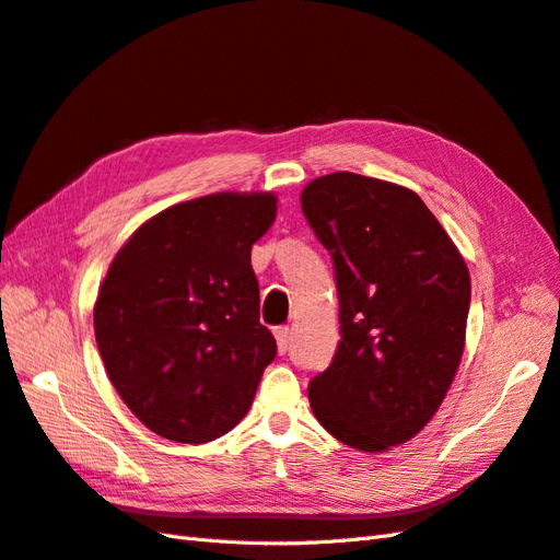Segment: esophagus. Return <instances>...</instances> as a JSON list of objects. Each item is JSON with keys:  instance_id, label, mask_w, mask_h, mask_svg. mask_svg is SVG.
<instances>
[{"instance_id": "34e87169", "label": "esophagus", "mask_w": 560, "mask_h": 560, "mask_svg": "<svg viewBox=\"0 0 560 560\" xmlns=\"http://www.w3.org/2000/svg\"><path fill=\"white\" fill-rule=\"evenodd\" d=\"M276 341H278V352L284 354L287 348H290V327H278L276 329Z\"/></svg>"}]
</instances>
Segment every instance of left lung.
<instances>
[{
	"instance_id": "left-lung-1",
	"label": "left lung",
	"mask_w": 560,
	"mask_h": 560,
	"mask_svg": "<svg viewBox=\"0 0 560 560\" xmlns=\"http://www.w3.org/2000/svg\"><path fill=\"white\" fill-rule=\"evenodd\" d=\"M334 259L338 341L308 385L319 425L366 453L409 442L442 406L460 366L469 270L444 226L406 186L354 173L301 194Z\"/></svg>"
}]
</instances>
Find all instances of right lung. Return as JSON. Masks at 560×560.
<instances>
[{
    "label": "right lung",
    "instance_id": "obj_1",
    "mask_svg": "<svg viewBox=\"0 0 560 560\" xmlns=\"http://www.w3.org/2000/svg\"><path fill=\"white\" fill-rule=\"evenodd\" d=\"M276 212L268 191L194 198L147 219L114 257L95 341L118 397L159 436L206 444L249 411L278 350L249 259Z\"/></svg>",
    "mask_w": 560,
    "mask_h": 560
}]
</instances>
